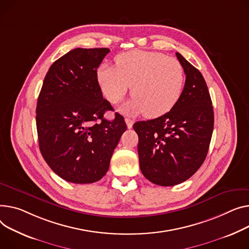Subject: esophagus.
Returning <instances> with one entry per match:
<instances>
[{"label":"esophagus","mask_w":249,"mask_h":249,"mask_svg":"<svg viewBox=\"0 0 249 249\" xmlns=\"http://www.w3.org/2000/svg\"><path fill=\"white\" fill-rule=\"evenodd\" d=\"M125 122H126V124H127V128H128V129H131L132 126H133V123H134L133 120H131V119H129V118H125Z\"/></svg>","instance_id":"34e87169"}]
</instances>
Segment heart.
I'll use <instances>...</instances> for the list:
<instances>
[{
    "instance_id": "obj_1",
    "label": "heart",
    "mask_w": 249,
    "mask_h": 249,
    "mask_svg": "<svg viewBox=\"0 0 249 249\" xmlns=\"http://www.w3.org/2000/svg\"><path fill=\"white\" fill-rule=\"evenodd\" d=\"M97 81L113 104L118 103L132 86L134 96L121 110L158 117L169 112L179 101L185 74L180 62L174 58L135 50L116 57L115 67L102 64L97 70Z\"/></svg>"
}]
</instances>
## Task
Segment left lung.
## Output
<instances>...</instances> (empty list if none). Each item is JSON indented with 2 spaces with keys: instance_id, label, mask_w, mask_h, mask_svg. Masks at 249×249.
I'll use <instances>...</instances> for the list:
<instances>
[{
  "instance_id": "1",
  "label": "left lung",
  "mask_w": 249,
  "mask_h": 249,
  "mask_svg": "<svg viewBox=\"0 0 249 249\" xmlns=\"http://www.w3.org/2000/svg\"><path fill=\"white\" fill-rule=\"evenodd\" d=\"M186 75L176 105L160 117L136 122L143 175L160 186L190 178L204 162L213 132L214 114L206 82L194 66L176 53Z\"/></svg>"
}]
</instances>
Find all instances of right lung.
Wrapping results in <instances>:
<instances>
[{
    "instance_id": "right-lung-1",
    "label": "right lung",
    "mask_w": 249,
    "mask_h": 249,
    "mask_svg": "<svg viewBox=\"0 0 249 249\" xmlns=\"http://www.w3.org/2000/svg\"><path fill=\"white\" fill-rule=\"evenodd\" d=\"M108 48H76L50 67L38 97L36 124L41 153L58 176L77 184L93 183L108 171L127 126L103 99L97 69Z\"/></svg>"
}]
</instances>
